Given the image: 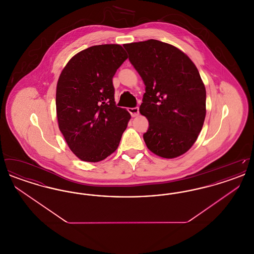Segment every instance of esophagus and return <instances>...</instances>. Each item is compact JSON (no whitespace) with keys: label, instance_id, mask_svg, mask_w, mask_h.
Segmentation results:
<instances>
[{"label":"esophagus","instance_id":"obj_1","mask_svg":"<svg viewBox=\"0 0 254 254\" xmlns=\"http://www.w3.org/2000/svg\"><path fill=\"white\" fill-rule=\"evenodd\" d=\"M128 112L131 114L132 117H136L139 115V108H130L128 109Z\"/></svg>","mask_w":254,"mask_h":254}]
</instances>
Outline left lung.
I'll list each match as a JSON object with an SVG mask.
<instances>
[{
  "instance_id": "left-lung-1",
  "label": "left lung",
  "mask_w": 254,
  "mask_h": 254,
  "mask_svg": "<svg viewBox=\"0 0 254 254\" xmlns=\"http://www.w3.org/2000/svg\"><path fill=\"white\" fill-rule=\"evenodd\" d=\"M145 85L140 113L149 123L147 148L167 159L186 153L205 117V87L199 71L180 49L157 40L124 45Z\"/></svg>"
}]
</instances>
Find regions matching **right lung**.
<instances>
[{"label": "right lung", "mask_w": 254, "mask_h": 254, "mask_svg": "<svg viewBox=\"0 0 254 254\" xmlns=\"http://www.w3.org/2000/svg\"><path fill=\"white\" fill-rule=\"evenodd\" d=\"M127 59L120 45L93 46L74 55L56 88L59 129L73 153L96 163L118 147L130 114L116 107L112 78Z\"/></svg>", "instance_id": "1"}]
</instances>
